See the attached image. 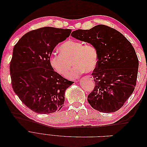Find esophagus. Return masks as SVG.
Instances as JSON below:
<instances>
[{
    "mask_svg": "<svg viewBox=\"0 0 147 147\" xmlns=\"http://www.w3.org/2000/svg\"><path fill=\"white\" fill-rule=\"evenodd\" d=\"M88 78H90V80H93V77H92V75H89V76H88Z\"/></svg>",
    "mask_w": 147,
    "mask_h": 147,
    "instance_id": "esophagus-1",
    "label": "esophagus"
}]
</instances>
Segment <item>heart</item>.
Segmentation results:
<instances>
[{
    "instance_id": "1",
    "label": "heart",
    "mask_w": 147,
    "mask_h": 147,
    "mask_svg": "<svg viewBox=\"0 0 147 147\" xmlns=\"http://www.w3.org/2000/svg\"><path fill=\"white\" fill-rule=\"evenodd\" d=\"M60 53L53 54L50 62L52 67L61 76L66 77L74 67L69 77L77 78L84 71L90 73L94 71L98 64L99 55L96 47L92 44H86L75 40H67L59 47Z\"/></svg>"
}]
</instances>
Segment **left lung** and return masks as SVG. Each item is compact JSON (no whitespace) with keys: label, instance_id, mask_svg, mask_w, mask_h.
<instances>
[{"label":"left lung","instance_id":"8db88e82","mask_svg":"<svg viewBox=\"0 0 147 147\" xmlns=\"http://www.w3.org/2000/svg\"><path fill=\"white\" fill-rule=\"evenodd\" d=\"M71 35L98 51V64L92 74L95 86L88 96L89 104L100 112H116L136 85L139 60L134 47L121 33L103 24L76 30Z\"/></svg>","mask_w":147,"mask_h":147}]
</instances>
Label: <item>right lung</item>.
Returning <instances> with one entry per match:
<instances>
[{
	"label": "right lung",
	"instance_id": "add662e5",
	"mask_svg": "<svg viewBox=\"0 0 147 147\" xmlns=\"http://www.w3.org/2000/svg\"><path fill=\"white\" fill-rule=\"evenodd\" d=\"M70 29L44 27L31 30L15 45L10 61L11 85L22 102L34 112L48 114L64 105L65 91L74 82L57 74L50 59Z\"/></svg>",
	"mask_w": 147,
	"mask_h": 147
}]
</instances>
